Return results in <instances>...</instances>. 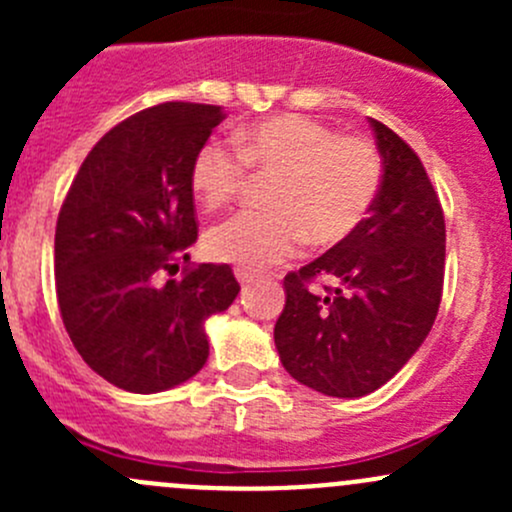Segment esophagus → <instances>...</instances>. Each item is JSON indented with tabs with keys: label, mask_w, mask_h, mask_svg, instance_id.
Returning a JSON list of instances; mask_svg holds the SVG:
<instances>
[{
	"label": "esophagus",
	"mask_w": 512,
	"mask_h": 512,
	"mask_svg": "<svg viewBox=\"0 0 512 512\" xmlns=\"http://www.w3.org/2000/svg\"><path fill=\"white\" fill-rule=\"evenodd\" d=\"M235 277H237V282H240L242 287H247V285H250L252 280H255V275H252L250 270H242V267H237V270H235Z\"/></svg>",
	"instance_id": "1"
}]
</instances>
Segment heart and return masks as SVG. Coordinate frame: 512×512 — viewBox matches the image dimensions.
Listing matches in <instances>:
<instances>
[{
  "label": "heart",
  "instance_id": "b5f03b06",
  "mask_svg": "<svg viewBox=\"0 0 512 512\" xmlns=\"http://www.w3.org/2000/svg\"><path fill=\"white\" fill-rule=\"evenodd\" d=\"M203 143L190 165V188L203 208L235 200L247 168L277 175L267 213L242 210L208 232L210 257L242 270H262L297 252L304 240L337 245L359 230L381 188V156L371 141L342 136L302 113L257 121L232 136Z\"/></svg>",
  "mask_w": 512,
  "mask_h": 512
}]
</instances>
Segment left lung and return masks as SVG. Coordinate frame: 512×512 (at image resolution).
Returning a JSON list of instances; mask_svg holds the SVG:
<instances>
[{
  "label": "left lung",
  "instance_id": "obj_1",
  "mask_svg": "<svg viewBox=\"0 0 512 512\" xmlns=\"http://www.w3.org/2000/svg\"><path fill=\"white\" fill-rule=\"evenodd\" d=\"M384 175L354 235L285 277L275 347L292 379L319 394L359 399L384 386L436 322L446 270L441 200L414 148L371 118ZM329 276L314 295L308 282Z\"/></svg>",
  "mask_w": 512,
  "mask_h": 512
}]
</instances>
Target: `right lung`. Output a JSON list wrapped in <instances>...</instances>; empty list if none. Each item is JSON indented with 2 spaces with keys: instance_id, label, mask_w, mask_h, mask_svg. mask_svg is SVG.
<instances>
[{
  "instance_id": "right-lung-1",
  "label": "right lung",
  "mask_w": 512,
  "mask_h": 512,
  "mask_svg": "<svg viewBox=\"0 0 512 512\" xmlns=\"http://www.w3.org/2000/svg\"><path fill=\"white\" fill-rule=\"evenodd\" d=\"M225 118L168 101L113 126L81 163L56 220V299L81 359L133 394L173 389L208 361L205 319L240 292L230 265L178 270L198 240L190 165Z\"/></svg>"
}]
</instances>
